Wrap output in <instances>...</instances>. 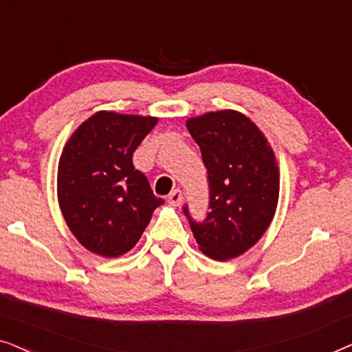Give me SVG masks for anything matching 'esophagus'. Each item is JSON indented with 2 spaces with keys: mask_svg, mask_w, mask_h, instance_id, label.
I'll return each mask as SVG.
<instances>
[{
  "mask_svg": "<svg viewBox=\"0 0 352 352\" xmlns=\"http://www.w3.org/2000/svg\"><path fill=\"white\" fill-rule=\"evenodd\" d=\"M168 201H170L173 206H179L182 201V192L179 189H175L170 195H168Z\"/></svg>",
  "mask_w": 352,
  "mask_h": 352,
  "instance_id": "1",
  "label": "esophagus"
}]
</instances>
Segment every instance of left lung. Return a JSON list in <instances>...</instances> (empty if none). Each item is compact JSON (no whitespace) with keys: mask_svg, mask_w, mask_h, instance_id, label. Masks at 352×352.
<instances>
[{"mask_svg":"<svg viewBox=\"0 0 352 352\" xmlns=\"http://www.w3.org/2000/svg\"><path fill=\"white\" fill-rule=\"evenodd\" d=\"M208 170L210 213L204 223L190 219L200 252L228 261L263 237L276 214L280 173L261 129L237 110H218L186 122Z\"/></svg>","mask_w":352,"mask_h":352,"instance_id":"left-lung-1","label":"left lung"}]
</instances>
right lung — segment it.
<instances>
[{
	"mask_svg": "<svg viewBox=\"0 0 352 352\" xmlns=\"http://www.w3.org/2000/svg\"><path fill=\"white\" fill-rule=\"evenodd\" d=\"M157 122V117L99 110L62 148L57 168L62 216L75 239L99 256L128 253L153 210L165 201L133 165L134 151Z\"/></svg>",
	"mask_w": 352,
	"mask_h": 352,
	"instance_id": "1",
	"label": "right lung"
}]
</instances>
